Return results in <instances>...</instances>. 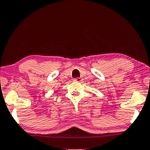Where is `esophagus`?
I'll return each instance as SVG.
<instances>
[{"instance_id": "obj_1", "label": "esophagus", "mask_w": 150, "mask_h": 150, "mask_svg": "<svg viewBox=\"0 0 150 150\" xmlns=\"http://www.w3.org/2000/svg\"><path fill=\"white\" fill-rule=\"evenodd\" d=\"M82 80H83V79L82 78H74V81L77 82H81Z\"/></svg>"}]
</instances>
